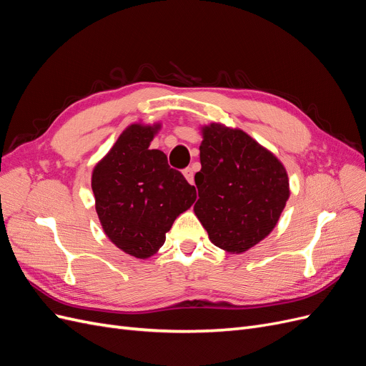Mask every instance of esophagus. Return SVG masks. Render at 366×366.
<instances>
[{"label": "esophagus", "mask_w": 366, "mask_h": 366, "mask_svg": "<svg viewBox=\"0 0 366 366\" xmlns=\"http://www.w3.org/2000/svg\"><path fill=\"white\" fill-rule=\"evenodd\" d=\"M194 174H195V169H194V168H186V169L183 171V175L186 177V180L189 182L191 184L194 183Z\"/></svg>", "instance_id": "esophagus-1"}]
</instances>
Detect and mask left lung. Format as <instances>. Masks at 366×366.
I'll return each instance as SVG.
<instances>
[{"label": "left lung", "instance_id": "obj_1", "mask_svg": "<svg viewBox=\"0 0 366 366\" xmlns=\"http://www.w3.org/2000/svg\"><path fill=\"white\" fill-rule=\"evenodd\" d=\"M200 162L194 212L209 239L230 253L258 244L278 223L289 200L282 163L244 131L219 124L203 128Z\"/></svg>", "mask_w": 366, "mask_h": 366}]
</instances>
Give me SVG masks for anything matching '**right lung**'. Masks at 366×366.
<instances>
[{
  "label": "right lung",
  "instance_id": "add662e5",
  "mask_svg": "<svg viewBox=\"0 0 366 366\" xmlns=\"http://www.w3.org/2000/svg\"><path fill=\"white\" fill-rule=\"evenodd\" d=\"M159 128L128 127L92 175L96 212L107 237L140 259L164 244L174 219L197 198L195 187L171 168L164 152L149 149Z\"/></svg>",
  "mask_w": 366,
  "mask_h": 366
}]
</instances>
